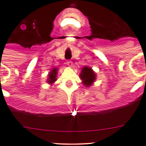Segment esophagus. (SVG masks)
Wrapping results in <instances>:
<instances>
[{
	"label": "esophagus",
	"instance_id": "esophagus-1",
	"mask_svg": "<svg viewBox=\"0 0 146 146\" xmlns=\"http://www.w3.org/2000/svg\"><path fill=\"white\" fill-rule=\"evenodd\" d=\"M66 64H67L68 66H73V62H72L70 60H68L67 61H66Z\"/></svg>",
	"mask_w": 146,
	"mask_h": 146
}]
</instances>
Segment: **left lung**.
<instances>
[{
  "mask_svg": "<svg viewBox=\"0 0 146 146\" xmlns=\"http://www.w3.org/2000/svg\"><path fill=\"white\" fill-rule=\"evenodd\" d=\"M80 78L83 80V83L86 86H91L96 79V75L90 68L83 67L81 73L80 74Z\"/></svg>",
  "mask_w": 146,
  "mask_h": 146,
  "instance_id": "left-lung-1",
  "label": "left lung"
}]
</instances>
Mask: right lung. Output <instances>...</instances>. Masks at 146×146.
I'll return each mask as SVG.
<instances>
[{"mask_svg":"<svg viewBox=\"0 0 146 146\" xmlns=\"http://www.w3.org/2000/svg\"><path fill=\"white\" fill-rule=\"evenodd\" d=\"M56 75H57V68H53V70L50 71L49 73V78H48V83H53L56 80Z\"/></svg>","mask_w":146,"mask_h":146,"instance_id":"add662e5","label":"right lung"}]
</instances>
